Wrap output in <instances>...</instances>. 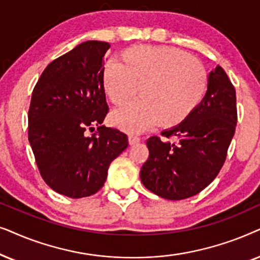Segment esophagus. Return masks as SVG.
<instances>
[{
    "label": "esophagus",
    "instance_id": "1",
    "mask_svg": "<svg viewBox=\"0 0 260 260\" xmlns=\"http://www.w3.org/2000/svg\"><path fill=\"white\" fill-rule=\"evenodd\" d=\"M128 140H129V144L131 145H134V144L139 143L140 138L138 137V136H134V134H129V137H128Z\"/></svg>",
    "mask_w": 260,
    "mask_h": 260
}]
</instances>
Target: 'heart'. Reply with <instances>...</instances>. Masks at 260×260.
Returning <instances> with one entry per match:
<instances>
[{"label":"heart","mask_w":260,"mask_h":260,"mask_svg":"<svg viewBox=\"0 0 260 260\" xmlns=\"http://www.w3.org/2000/svg\"><path fill=\"white\" fill-rule=\"evenodd\" d=\"M122 63L108 61L103 72L110 102L120 106L137 95L140 100L113 112L112 122L141 132L159 122L172 127L188 119L208 88L203 65L186 52L168 46L131 47Z\"/></svg>","instance_id":"heart-1"}]
</instances>
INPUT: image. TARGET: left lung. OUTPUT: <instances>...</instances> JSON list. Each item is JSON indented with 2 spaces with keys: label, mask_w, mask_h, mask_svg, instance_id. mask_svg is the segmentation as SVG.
<instances>
[{
  "label": "left lung",
  "mask_w": 260,
  "mask_h": 260,
  "mask_svg": "<svg viewBox=\"0 0 260 260\" xmlns=\"http://www.w3.org/2000/svg\"><path fill=\"white\" fill-rule=\"evenodd\" d=\"M237 121L234 85L223 69L216 67L195 112L164 131V139H147L148 158L140 171L143 184L166 200H184L202 191L223 166Z\"/></svg>",
  "instance_id": "obj_1"
}]
</instances>
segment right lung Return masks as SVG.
<instances>
[{
    "instance_id": "right-lung-1",
    "label": "right lung",
    "mask_w": 260,
    "mask_h": 260,
    "mask_svg": "<svg viewBox=\"0 0 260 260\" xmlns=\"http://www.w3.org/2000/svg\"><path fill=\"white\" fill-rule=\"evenodd\" d=\"M109 47L79 44L51 61L33 89L28 140L38 169L51 189L71 199L98 192L110 162L128 146L127 134L102 124L109 112L103 83Z\"/></svg>"
}]
</instances>
